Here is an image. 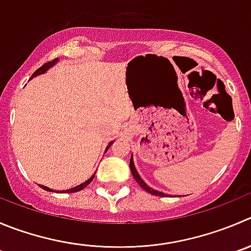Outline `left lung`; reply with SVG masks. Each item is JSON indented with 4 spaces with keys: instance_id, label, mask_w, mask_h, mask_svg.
Returning <instances> with one entry per match:
<instances>
[{
    "instance_id": "left-lung-1",
    "label": "left lung",
    "mask_w": 251,
    "mask_h": 251,
    "mask_svg": "<svg viewBox=\"0 0 251 251\" xmlns=\"http://www.w3.org/2000/svg\"><path fill=\"white\" fill-rule=\"evenodd\" d=\"M129 168H130V171H132L133 177L135 178V181H137V182L139 183L140 187H142L143 190H145V191H147V192L151 193V195H154V196H160V197H165V196H168V195H166V193H164V192H160V191L152 190L151 187H149V186H148L147 183H145L144 181L142 180V177H140V176H139V174H138L137 169H135V166H134V161H133V155H132V156H130Z\"/></svg>"
}]
</instances>
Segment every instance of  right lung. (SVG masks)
<instances>
[{
	"label": "right lung",
	"mask_w": 251,
	"mask_h": 251,
	"mask_svg": "<svg viewBox=\"0 0 251 251\" xmlns=\"http://www.w3.org/2000/svg\"><path fill=\"white\" fill-rule=\"evenodd\" d=\"M56 61H58V59H54V60H52V61H48V63H45L44 65H43V66H40V68L38 69V70L35 71L34 74H33V75H32V78L34 77V76H37V75H42V74L47 73V70H48V69H49V68H51L52 65H55V63H56ZM112 143H113V142H111V143H109L108 145H107V148H106V151H107V150H108V148L111 147V145H112ZM95 175H96V173H95L94 175L91 176V177L88 178L87 181H85V182H83V183H81V185L76 186V187H74V188H70V190L63 191V192H65V193H74V192H78V191L83 190V188H85L86 186H87V185H90V182H91V181L94 180ZM40 187H42L43 190H45V191H52L51 188L47 187V186H43V185H42V186H40Z\"/></svg>",
	"instance_id": "right-lung-1"
}]
</instances>
